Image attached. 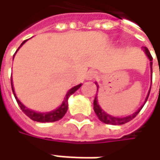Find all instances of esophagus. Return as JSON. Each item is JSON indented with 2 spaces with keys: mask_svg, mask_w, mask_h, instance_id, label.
Here are the masks:
<instances>
[{
  "mask_svg": "<svg viewBox=\"0 0 160 160\" xmlns=\"http://www.w3.org/2000/svg\"><path fill=\"white\" fill-rule=\"evenodd\" d=\"M97 77V72L94 70H89L86 74V79L87 80H92Z\"/></svg>",
  "mask_w": 160,
  "mask_h": 160,
  "instance_id": "34e87169",
  "label": "esophagus"
}]
</instances>
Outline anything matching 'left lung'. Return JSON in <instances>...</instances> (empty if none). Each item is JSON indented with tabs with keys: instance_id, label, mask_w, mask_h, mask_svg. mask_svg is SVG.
I'll list each match as a JSON object with an SVG mask.
<instances>
[{
	"instance_id": "obj_1",
	"label": "left lung",
	"mask_w": 160,
	"mask_h": 160,
	"mask_svg": "<svg viewBox=\"0 0 160 160\" xmlns=\"http://www.w3.org/2000/svg\"><path fill=\"white\" fill-rule=\"evenodd\" d=\"M143 51L146 53V55H147V57L149 58L150 59V63H151V77H152V57H151V53L149 52V50L144 47L143 48ZM151 79H152V77H151ZM96 85H97V91H98V84L96 83ZM150 92H151V89L149 91V92H148V95L146 97V100H145V102H147V100H148V97H149V94H150ZM144 102V104H145ZM143 104V105H144ZM143 105L142 106V107L139 108L138 110L136 111V112H134L132 115H130V116H127V117H125V118H116V117H113V116H111V115H108L107 114L103 109H102V108L100 107V105H99V103H98V100H97V97L95 96V99H94V101H93V109H94V112L97 115V117H98V118L101 120L102 122L103 123H105V124H108V125H114V126H116V125H124V124H126L127 122H129V121H131L132 118H134L136 116H137V114L140 112V110L143 107Z\"/></svg>"
}]
</instances>
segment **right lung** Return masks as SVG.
Masks as SVG:
<instances>
[{"label": "right lung", "instance_id": "1", "mask_svg": "<svg viewBox=\"0 0 160 160\" xmlns=\"http://www.w3.org/2000/svg\"><path fill=\"white\" fill-rule=\"evenodd\" d=\"M27 42V40L24 41L23 42L21 43V45L18 47V49L20 48V47L25 43ZM18 49L17 50V52L18 51ZM81 83L80 84H78L77 86H74L73 88H71L68 92H67V94L65 96L64 98V101L62 102V104L58 108H56V109H54L52 111H50V112H45V113H41V112H36V111H34V110H32V109H29L28 108L26 107V106H24L23 104H22L20 101L18 99V97L16 96L15 92H14V89H13V84H12V79H11V88H12V92H13V93H14V96H15L16 98V101L18 102V106L20 107V108L22 109V111L24 112V113L26 114L27 116H28L29 118H31L32 120H34V121H36V122H41V123H47V122H55V121H58V120L61 119L63 117L65 116V114L66 112L68 111V98H69V96L71 94H73L76 91L79 89L80 87H81Z\"/></svg>", "mask_w": 160, "mask_h": 160}]
</instances>
